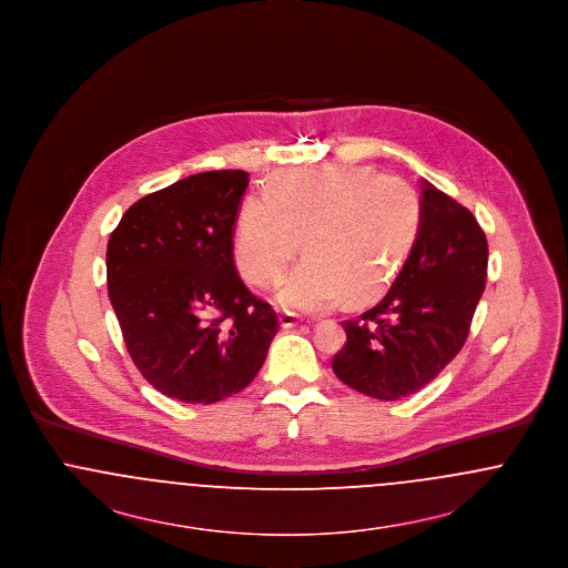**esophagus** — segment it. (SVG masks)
Instances as JSON below:
<instances>
[{
	"label": "esophagus",
	"mask_w": 568,
	"mask_h": 568,
	"mask_svg": "<svg viewBox=\"0 0 568 568\" xmlns=\"http://www.w3.org/2000/svg\"><path fill=\"white\" fill-rule=\"evenodd\" d=\"M278 324H281V327H296V325L302 324V320L297 317L296 313H281L278 315Z\"/></svg>",
	"instance_id": "obj_1"
}]
</instances>
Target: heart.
<instances>
[{
	"instance_id": "obj_1",
	"label": "heart",
	"mask_w": 568,
	"mask_h": 568,
	"mask_svg": "<svg viewBox=\"0 0 568 568\" xmlns=\"http://www.w3.org/2000/svg\"><path fill=\"white\" fill-rule=\"evenodd\" d=\"M422 225L417 193L362 165H322L274 176L248 195L234 230V257L262 290L281 281L304 244L308 257L281 290L290 308L320 311L347 294L381 296L403 268Z\"/></svg>"
}]
</instances>
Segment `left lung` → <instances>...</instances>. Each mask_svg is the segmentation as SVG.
<instances>
[{"label": "left lung", "instance_id": "left-lung-1", "mask_svg": "<svg viewBox=\"0 0 568 568\" xmlns=\"http://www.w3.org/2000/svg\"><path fill=\"white\" fill-rule=\"evenodd\" d=\"M486 278V232L426 183L410 255L377 306L343 322L347 343L332 359L334 375L377 400L419 392L464 347Z\"/></svg>", "mask_w": 568, "mask_h": 568}]
</instances>
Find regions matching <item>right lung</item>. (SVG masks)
Segmentation results:
<instances>
[{
	"mask_svg": "<svg viewBox=\"0 0 568 568\" xmlns=\"http://www.w3.org/2000/svg\"><path fill=\"white\" fill-rule=\"evenodd\" d=\"M248 174L213 170L140 197L106 248L109 297L128 353L163 396L213 405L260 373L278 317L234 264Z\"/></svg>",
	"mask_w": 568,
	"mask_h": 568,
	"instance_id": "obj_1",
	"label": "right lung"
}]
</instances>
